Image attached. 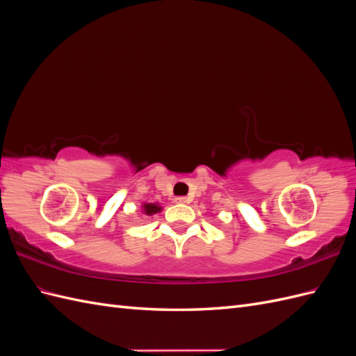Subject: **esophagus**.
I'll use <instances>...</instances> for the list:
<instances>
[{
  "label": "esophagus",
  "mask_w": 356,
  "mask_h": 356,
  "mask_svg": "<svg viewBox=\"0 0 356 356\" xmlns=\"http://www.w3.org/2000/svg\"><path fill=\"white\" fill-rule=\"evenodd\" d=\"M175 202L177 203H190V199L184 197V196H178V197H175Z\"/></svg>",
  "instance_id": "obj_1"
}]
</instances>
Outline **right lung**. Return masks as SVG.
<instances>
[{
    "mask_svg": "<svg viewBox=\"0 0 356 356\" xmlns=\"http://www.w3.org/2000/svg\"><path fill=\"white\" fill-rule=\"evenodd\" d=\"M143 208H144V212L147 215H153V213H156V212H159L161 209L159 204H156V203H145Z\"/></svg>",
    "mask_w": 356,
    "mask_h": 356,
    "instance_id": "1",
    "label": "right lung"
}]
</instances>
